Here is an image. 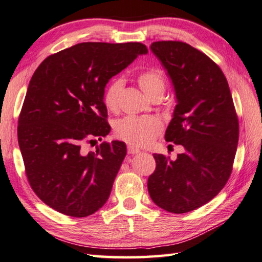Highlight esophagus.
<instances>
[{
  "label": "esophagus",
  "instance_id": "esophagus-1",
  "mask_svg": "<svg viewBox=\"0 0 262 262\" xmlns=\"http://www.w3.org/2000/svg\"><path fill=\"white\" fill-rule=\"evenodd\" d=\"M127 152H129V154H138V152H140V149L135 146L129 145L127 146Z\"/></svg>",
  "mask_w": 262,
  "mask_h": 262
}]
</instances>
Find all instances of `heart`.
Masks as SVG:
<instances>
[{
  "label": "heart",
  "instance_id": "b5f03b06",
  "mask_svg": "<svg viewBox=\"0 0 262 262\" xmlns=\"http://www.w3.org/2000/svg\"><path fill=\"white\" fill-rule=\"evenodd\" d=\"M140 89L152 99L162 97L165 90L164 75L161 70L150 67L137 75ZM124 81L121 77L113 78L103 91V103L110 111H116ZM162 122L154 116H125L115 124V136L135 146H147L162 132Z\"/></svg>",
  "mask_w": 262,
  "mask_h": 262
}]
</instances>
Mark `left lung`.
Masks as SVG:
<instances>
[{"mask_svg": "<svg viewBox=\"0 0 262 262\" xmlns=\"http://www.w3.org/2000/svg\"><path fill=\"white\" fill-rule=\"evenodd\" d=\"M174 86L177 105L165 140L184 146L176 161L154 154L156 169L147 187L152 202L171 213L208 203L228 181L239 125L228 82L216 63L179 41L150 46Z\"/></svg>", "mask_w": 262, "mask_h": 262, "instance_id": "left-lung-1", "label": "left lung"}]
</instances>
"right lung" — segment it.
Wrapping results in <instances>:
<instances>
[{
    "label": "right lung",
    "mask_w": 262,
    "mask_h": 262,
    "mask_svg": "<svg viewBox=\"0 0 262 262\" xmlns=\"http://www.w3.org/2000/svg\"><path fill=\"white\" fill-rule=\"evenodd\" d=\"M145 44L78 43L44 59L34 72L18 120V142L34 192L62 214L83 218L111 195L126 155L123 141L84 142L111 131L105 86L140 54Z\"/></svg>",
    "instance_id": "obj_1"
}]
</instances>
